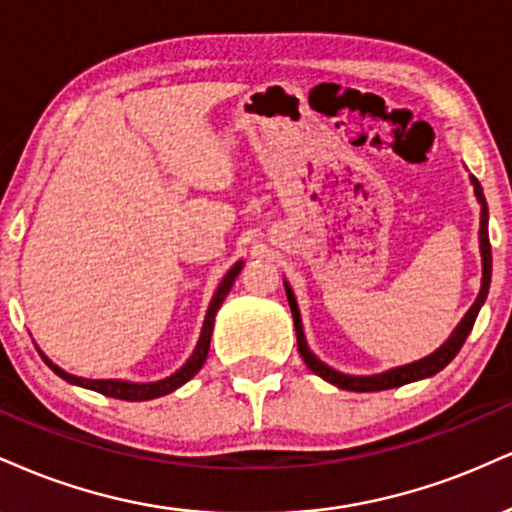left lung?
Returning a JSON list of instances; mask_svg holds the SVG:
<instances>
[{
	"label": "left lung",
	"instance_id": "8db88e82",
	"mask_svg": "<svg viewBox=\"0 0 512 512\" xmlns=\"http://www.w3.org/2000/svg\"><path fill=\"white\" fill-rule=\"evenodd\" d=\"M470 181H472V186H474V195H477V202H479V205H482V217H479V252H482V288H479L477 300H474V305L470 307V310H467V315L460 319V324L455 326L453 334L448 336V341L443 343L439 350H434L432 355L422 357V360L410 362V365H403V367H393V369H389V372L372 374V377H353V374L336 372L334 367L324 365V362L319 360V357L312 353L310 348H307L305 331H303V319H300L298 303H295V295L291 291V286H288V283L283 281V286H286V295H288V305H291V312H293L295 336H298V350H300V355H303L305 365L310 367L312 372L319 374V377H322L324 381H329V384L338 386V389L355 391V393L386 391V389H396V386L410 384V381H420V379L434 377L436 372H441V369L446 367L455 355H458V350L463 348L465 338L470 336V331H472V326H474V319H477L479 310H482V305H484V300H486V293H489V283H491L489 207H486L482 186H479L477 178L470 176Z\"/></svg>",
	"mask_w": 512,
	"mask_h": 512
}]
</instances>
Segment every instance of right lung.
<instances>
[{
	"instance_id": "right-lung-1",
	"label": "right lung",
	"mask_w": 512,
	"mask_h": 512,
	"mask_svg": "<svg viewBox=\"0 0 512 512\" xmlns=\"http://www.w3.org/2000/svg\"><path fill=\"white\" fill-rule=\"evenodd\" d=\"M243 264H245L243 260L233 264L229 272H226L224 279H221L217 293H214L212 303H209V307H207L205 322H202V331H200V341H197L193 355H190L186 360V365H183L181 369H176L171 377L150 381V384H135V381H121V379H83V377H73V374L64 372V369L54 365L49 357H45V355L42 357H45V362L52 367V372L59 374L61 379H66L69 384L83 386V389L102 393V396L119 398V400H152V398L166 396V393L176 391L178 386H183L186 381L193 379L195 374L202 369V365H205L207 353H209V338H212V329H214V317H217V310L221 307V303H224L226 295H229L233 281H236V276L240 274V269H243Z\"/></svg>"
}]
</instances>
